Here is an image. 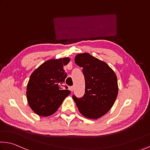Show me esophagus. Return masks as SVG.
<instances>
[{"label": "esophagus", "mask_w": 150, "mask_h": 150, "mask_svg": "<svg viewBox=\"0 0 150 150\" xmlns=\"http://www.w3.org/2000/svg\"><path fill=\"white\" fill-rule=\"evenodd\" d=\"M69 89L71 91H73V89H74V87H73V86H70V87H69Z\"/></svg>", "instance_id": "esophagus-1"}]
</instances>
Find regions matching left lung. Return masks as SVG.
<instances>
[{
  "label": "left lung",
  "mask_w": 150,
  "mask_h": 150,
  "mask_svg": "<svg viewBox=\"0 0 150 150\" xmlns=\"http://www.w3.org/2000/svg\"><path fill=\"white\" fill-rule=\"evenodd\" d=\"M75 62L83 68L85 81L84 96H73L80 113L89 119L101 117L112 108L118 93L114 71L103 61L89 53L75 56Z\"/></svg>",
  "instance_id": "1"
}]
</instances>
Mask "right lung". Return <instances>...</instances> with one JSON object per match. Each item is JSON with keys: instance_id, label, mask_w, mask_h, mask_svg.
<instances>
[{"instance_id": "1", "label": "right lung", "mask_w": 150, "mask_h": 150, "mask_svg": "<svg viewBox=\"0 0 150 150\" xmlns=\"http://www.w3.org/2000/svg\"><path fill=\"white\" fill-rule=\"evenodd\" d=\"M69 61L68 57L47 61L30 75L27 88V101L39 115L53 114L70 94L69 90L63 89L67 76L63 66Z\"/></svg>"}]
</instances>
